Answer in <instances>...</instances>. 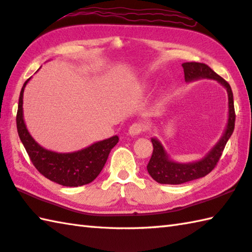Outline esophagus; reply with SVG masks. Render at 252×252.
I'll use <instances>...</instances> for the list:
<instances>
[{
    "instance_id": "obj_1",
    "label": "esophagus",
    "mask_w": 252,
    "mask_h": 252,
    "mask_svg": "<svg viewBox=\"0 0 252 252\" xmlns=\"http://www.w3.org/2000/svg\"><path fill=\"white\" fill-rule=\"evenodd\" d=\"M145 125L142 122H136L133 123L130 127H129V134L131 136H136V135H140L142 133V131L144 130Z\"/></svg>"
}]
</instances>
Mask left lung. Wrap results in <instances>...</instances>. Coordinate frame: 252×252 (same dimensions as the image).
I'll return each mask as SVG.
<instances>
[{"label":"left lung","instance_id":"obj_1","mask_svg":"<svg viewBox=\"0 0 252 252\" xmlns=\"http://www.w3.org/2000/svg\"><path fill=\"white\" fill-rule=\"evenodd\" d=\"M184 69L185 81L187 84L197 81L199 79H212L219 82L226 89L228 94V119L225 130L219 140L216 142L207 153H205L202 158L197 161L182 163L176 162L170 157L167 151L164 148L158 138H152L153 153L148 164V172L159 184L178 185L183 183L197 180L204 177L213 171L216 166L219 158L221 157L222 151L225 149L228 140L235 129V108H234V95L228 82L218 76L212 68L202 63H182Z\"/></svg>","mask_w":252,"mask_h":252}]
</instances>
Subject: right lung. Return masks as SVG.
<instances>
[{
  "label": "right lung",
  "mask_w": 252,
  "mask_h": 252,
  "mask_svg": "<svg viewBox=\"0 0 252 252\" xmlns=\"http://www.w3.org/2000/svg\"><path fill=\"white\" fill-rule=\"evenodd\" d=\"M31 78L27 79L22 87L18 100L16 126L18 136L31 161L40 174L59 185L77 187L89 184L102 171L110 151L119 142V136L113 135L109 139L94 142L75 152L62 153L43 148L27 130L23 114V94Z\"/></svg>",
  "instance_id": "1"
}]
</instances>
